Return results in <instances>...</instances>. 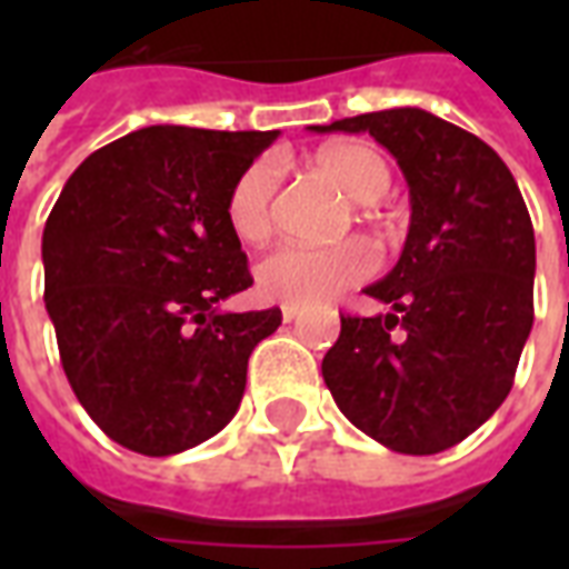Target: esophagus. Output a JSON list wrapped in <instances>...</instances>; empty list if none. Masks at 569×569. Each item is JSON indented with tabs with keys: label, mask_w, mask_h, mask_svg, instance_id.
<instances>
[{
	"label": "esophagus",
	"mask_w": 569,
	"mask_h": 569,
	"mask_svg": "<svg viewBox=\"0 0 569 569\" xmlns=\"http://www.w3.org/2000/svg\"><path fill=\"white\" fill-rule=\"evenodd\" d=\"M298 317V308L296 305H283V320L286 322H292Z\"/></svg>",
	"instance_id": "1"
}]
</instances>
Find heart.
I'll use <instances>...</instances> for the list:
<instances>
[{
  "label": "heart",
  "mask_w": 569,
  "mask_h": 569,
  "mask_svg": "<svg viewBox=\"0 0 569 569\" xmlns=\"http://www.w3.org/2000/svg\"><path fill=\"white\" fill-rule=\"evenodd\" d=\"M317 173L329 179L347 200L371 207L393 186L390 163L362 142H341L317 154ZM280 191V163L273 158L249 163L228 194V224L243 243H261L271 234L273 200ZM366 216H371L366 210ZM375 273V252L359 240L313 249L283 243L256 268V289L277 305H320L359 286Z\"/></svg>",
  "instance_id": "1"
}]
</instances>
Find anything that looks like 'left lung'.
<instances>
[{
	"label": "left lung",
	"mask_w": 569,
	"mask_h": 569,
	"mask_svg": "<svg viewBox=\"0 0 569 569\" xmlns=\"http://www.w3.org/2000/svg\"><path fill=\"white\" fill-rule=\"evenodd\" d=\"M310 130L375 137L411 194L402 256L366 286L390 310L341 317L326 387L390 451L453 448L509 396L533 326L537 243L518 182L488 142L415 106Z\"/></svg>",
	"instance_id": "obj_1"
}]
</instances>
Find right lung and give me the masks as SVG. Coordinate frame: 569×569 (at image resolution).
<instances>
[{"label":"right lung","instance_id":"add662e5","mask_svg":"<svg viewBox=\"0 0 569 569\" xmlns=\"http://www.w3.org/2000/svg\"><path fill=\"white\" fill-rule=\"evenodd\" d=\"M277 130H133L79 163L44 222V308L81 408L146 457L212 439L277 308L231 313L252 286L228 224L234 179Z\"/></svg>","mask_w":569,"mask_h":569}]
</instances>
